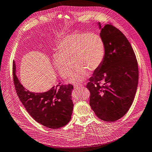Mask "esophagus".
<instances>
[{
	"instance_id": "34e87169",
	"label": "esophagus",
	"mask_w": 152,
	"mask_h": 152,
	"mask_svg": "<svg viewBox=\"0 0 152 152\" xmlns=\"http://www.w3.org/2000/svg\"><path fill=\"white\" fill-rule=\"evenodd\" d=\"M82 86H83L82 84H75V85L74 86V87L76 88H79V87H82Z\"/></svg>"
}]
</instances>
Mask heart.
<instances>
[{"mask_svg":"<svg viewBox=\"0 0 152 152\" xmlns=\"http://www.w3.org/2000/svg\"><path fill=\"white\" fill-rule=\"evenodd\" d=\"M106 48L103 38L95 33L75 32L63 38L57 43V53L53 64L63 78L72 75L74 65L76 68L69 81H83L88 72L97 70L103 64Z\"/></svg>","mask_w":152,"mask_h":152,"instance_id":"1","label":"heart"}]
</instances>
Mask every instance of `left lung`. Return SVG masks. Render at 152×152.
Masks as SVG:
<instances>
[{
  "instance_id": "1",
  "label": "left lung",
  "mask_w": 152,
  "mask_h": 152,
  "mask_svg": "<svg viewBox=\"0 0 152 152\" xmlns=\"http://www.w3.org/2000/svg\"><path fill=\"white\" fill-rule=\"evenodd\" d=\"M98 24L105 45V57L86 87L90 93V106L96 115L106 122H115L125 115L133 102L138 84V65L124 34L111 24L103 28Z\"/></svg>"
}]
</instances>
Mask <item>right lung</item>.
<instances>
[{
    "label": "right lung",
    "mask_w": 152,
    "mask_h": 152,
    "mask_svg": "<svg viewBox=\"0 0 152 152\" xmlns=\"http://www.w3.org/2000/svg\"><path fill=\"white\" fill-rule=\"evenodd\" d=\"M13 76L20 101L36 122L52 129L63 127L69 122L73 110V85H59V83L46 92H30L17 77L15 61L13 62Z\"/></svg>",
    "instance_id": "1"
}]
</instances>
